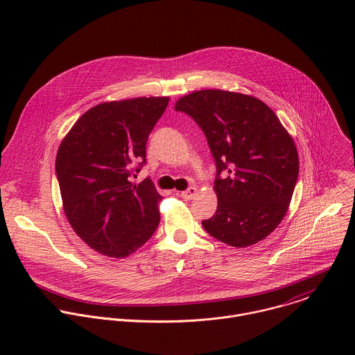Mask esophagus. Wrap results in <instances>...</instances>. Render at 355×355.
Returning a JSON list of instances; mask_svg holds the SVG:
<instances>
[{
	"label": "esophagus",
	"instance_id": "obj_1",
	"mask_svg": "<svg viewBox=\"0 0 355 355\" xmlns=\"http://www.w3.org/2000/svg\"><path fill=\"white\" fill-rule=\"evenodd\" d=\"M196 188L195 187H189V188H187L185 191H182L181 192V196L184 198V199H187V200H189V199H192L193 196H195V193H196Z\"/></svg>",
	"mask_w": 355,
	"mask_h": 355
}]
</instances>
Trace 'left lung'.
I'll return each instance as SVG.
<instances>
[{
  "mask_svg": "<svg viewBox=\"0 0 355 355\" xmlns=\"http://www.w3.org/2000/svg\"><path fill=\"white\" fill-rule=\"evenodd\" d=\"M174 110L204 130L216 164L218 209L202 226L233 247L266 239L284 219L299 174L295 143L274 111L222 89L188 94Z\"/></svg>",
  "mask_w": 355,
  "mask_h": 355,
  "instance_id": "left-lung-1",
  "label": "left lung"
}]
</instances>
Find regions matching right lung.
Masks as SVG:
<instances>
[{"instance_id": "1", "label": "right lung", "mask_w": 355, "mask_h": 355, "mask_svg": "<svg viewBox=\"0 0 355 355\" xmlns=\"http://www.w3.org/2000/svg\"><path fill=\"white\" fill-rule=\"evenodd\" d=\"M170 98L141 96L88 110L63 139L56 175L66 216L94 250L123 259L141 247L160 223L162 195L150 178L132 175L146 164L148 135Z\"/></svg>"}]
</instances>
